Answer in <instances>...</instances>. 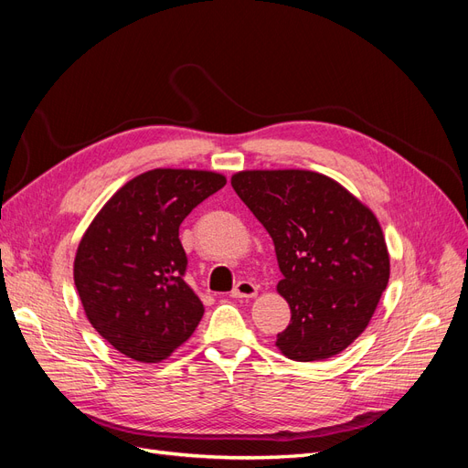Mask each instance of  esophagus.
Returning a JSON list of instances; mask_svg holds the SVG:
<instances>
[{
    "mask_svg": "<svg viewBox=\"0 0 468 468\" xmlns=\"http://www.w3.org/2000/svg\"><path fill=\"white\" fill-rule=\"evenodd\" d=\"M258 294V287L251 281H238V285L232 289L234 299H253Z\"/></svg>",
    "mask_w": 468,
    "mask_h": 468,
    "instance_id": "1",
    "label": "esophagus"
}]
</instances>
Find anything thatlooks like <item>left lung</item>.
<instances>
[{
	"label": "left lung",
	"instance_id": "obj_1",
	"mask_svg": "<svg viewBox=\"0 0 468 468\" xmlns=\"http://www.w3.org/2000/svg\"><path fill=\"white\" fill-rule=\"evenodd\" d=\"M232 187L271 236L291 324L275 346L294 361L342 353L369 325L390 258L373 210L328 176L248 169Z\"/></svg>",
	"mask_w": 468,
	"mask_h": 468
}]
</instances>
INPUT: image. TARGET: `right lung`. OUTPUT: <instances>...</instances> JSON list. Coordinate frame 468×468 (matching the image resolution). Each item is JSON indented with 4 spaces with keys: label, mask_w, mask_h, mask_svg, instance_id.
I'll list each match as a JSON object with an SVG mask.
<instances>
[{
    "label": "right lung",
    "mask_w": 468,
    "mask_h": 468,
    "mask_svg": "<svg viewBox=\"0 0 468 468\" xmlns=\"http://www.w3.org/2000/svg\"><path fill=\"white\" fill-rule=\"evenodd\" d=\"M226 177L150 169L126 181L81 236L74 282L93 328L122 356L160 363L186 344L205 306L187 285L179 226Z\"/></svg>",
    "instance_id": "obj_1"
}]
</instances>
